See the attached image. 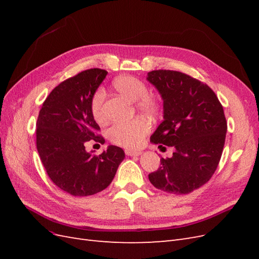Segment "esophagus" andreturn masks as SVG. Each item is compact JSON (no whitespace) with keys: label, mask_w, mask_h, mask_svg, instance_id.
I'll return each instance as SVG.
<instances>
[{"label":"esophagus","mask_w":259,"mask_h":259,"mask_svg":"<svg viewBox=\"0 0 259 259\" xmlns=\"http://www.w3.org/2000/svg\"><path fill=\"white\" fill-rule=\"evenodd\" d=\"M142 153L143 152L140 150H132V149H126V150H125V154L128 155V156H138Z\"/></svg>","instance_id":"1"}]
</instances>
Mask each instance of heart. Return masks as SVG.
Returning a JSON list of instances; mask_svg holds the SVG:
<instances>
[{"label": "heart", "mask_w": 259, "mask_h": 259, "mask_svg": "<svg viewBox=\"0 0 259 259\" xmlns=\"http://www.w3.org/2000/svg\"><path fill=\"white\" fill-rule=\"evenodd\" d=\"M113 86L121 95L137 103L139 110L149 114H153L158 110V101L154 97L148 95V86L137 77L131 75L119 76L113 81ZM105 97V91L100 89L92 99V112L97 122H103L106 117L104 111ZM149 131H150L149 123L144 119L137 117L131 121L113 123L107 130V136L115 145L133 148L142 143Z\"/></svg>", "instance_id": "b5f03b06"}]
</instances>
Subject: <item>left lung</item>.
Listing matches in <instances>:
<instances>
[{
  "label": "left lung",
  "instance_id": "obj_1",
  "mask_svg": "<svg viewBox=\"0 0 259 259\" xmlns=\"http://www.w3.org/2000/svg\"><path fill=\"white\" fill-rule=\"evenodd\" d=\"M147 81L163 100V121L150 142L175 148L149 180L160 190L188 194L208 182L221 160L227 133L223 106L206 84L183 72L154 70Z\"/></svg>",
  "mask_w": 259,
  "mask_h": 259
}]
</instances>
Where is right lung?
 Wrapping results in <instances>:
<instances>
[{
	"label": "right lung",
	"instance_id": "add662e5",
	"mask_svg": "<svg viewBox=\"0 0 259 259\" xmlns=\"http://www.w3.org/2000/svg\"><path fill=\"white\" fill-rule=\"evenodd\" d=\"M108 72L90 69L55 88L38 113L36 148L52 182L74 197H88L111 184L125 158L123 149L108 146L99 155L85 150V144L105 139L96 135L98 124L92 99Z\"/></svg>",
	"mask_w": 259,
	"mask_h": 259
}]
</instances>
